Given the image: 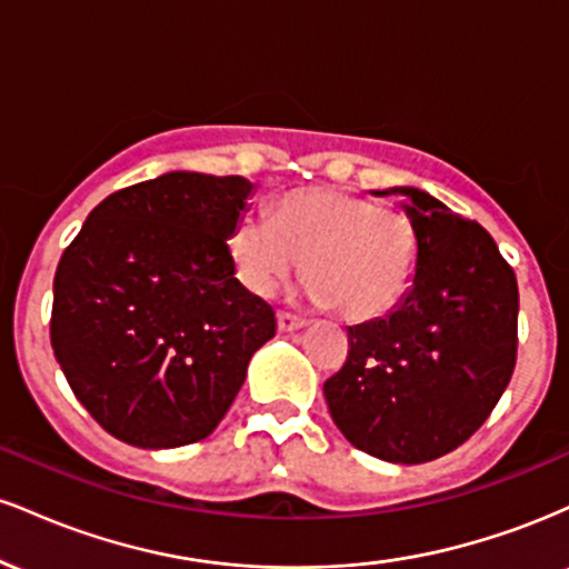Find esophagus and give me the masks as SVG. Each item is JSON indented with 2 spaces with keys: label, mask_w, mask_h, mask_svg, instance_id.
<instances>
[{
  "label": "esophagus",
  "mask_w": 569,
  "mask_h": 569,
  "mask_svg": "<svg viewBox=\"0 0 569 569\" xmlns=\"http://www.w3.org/2000/svg\"><path fill=\"white\" fill-rule=\"evenodd\" d=\"M302 326H307L302 316H293V312H286V310L278 312V329L280 331H297V329H302Z\"/></svg>",
  "instance_id": "esophagus-1"
}]
</instances>
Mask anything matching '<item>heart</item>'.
<instances>
[{"instance_id":"1","label":"heart","mask_w":569,"mask_h":569,"mask_svg":"<svg viewBox=\"0 0 569 569\" xmlns=\"http://www.w3.org/2000/svg\"><path fill=\"white\" fill-rule=\"evenodd\" d=\"M240 283L276 291L305 259V291L348 321H375L407 297L420 259L409 213L335 187L286 194L276 217L246 213L230 234Z\"/></svg>"}]
</instances>
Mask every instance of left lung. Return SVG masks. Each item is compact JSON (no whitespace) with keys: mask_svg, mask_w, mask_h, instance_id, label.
<instances>
[{"mask_svg":"<svg viewBox=\"0 0 569 569\" xmlns=\"http://www.w3.org/2000/svg\"><path fill=\"white\" fill-rule=\"evenodd\" d=\"M375 194L411 200L417 272L388 316L350 326L348 361L323 396L352 447L417 466L471 439L511 382L519 286L481 224L415 187Z\"/></svg>","mask_w":569,"mask_h":569,"instance_id":"1","label":"left lung"}]
</instances>
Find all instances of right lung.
<instances>
[{"label": "right lung", "mask_w": 569, "mask_h": 569, "mask_svg": "<svg viewBox=\"0 0 569 569\" xmlns=\"http://www.w3.org/2000/svg\"><path fill=\"white\" fill-rule=\"evenodd\" d=\"M251 189L243 176L162 173L98 202L63 251L50 342L114 439L171 449L211 436L276 337L227 246Z\"/></svg>", "instance_id": "obj_1"}]
</instances>
